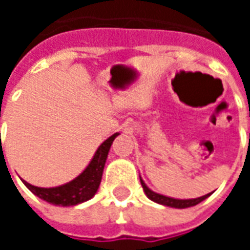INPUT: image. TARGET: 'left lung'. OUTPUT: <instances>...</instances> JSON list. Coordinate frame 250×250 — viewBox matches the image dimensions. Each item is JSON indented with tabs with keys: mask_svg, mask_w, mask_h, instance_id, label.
<instances>
[{
	"mask_svg": "<svg viewBox=\"0 0 250 250\" xmlns=\"http://www.w3.org/2000/svg\"><path fill=\"white\" fill-rule=\"evenodd\" d=\"M141 184L142 188L145 190V193L148 198L154 201V202H158L161 205H166V206H171V208H177V209H185V208H190V206H194V205L199 204L202 202L205 198H208L210 194H206L204 197H199V198H194V199H175V198H170V197H165V195H161V194L154 193L151 191L150 188H147L146 184L142 181L141 178Z\"/></svg>",
	"mask_w": 250,
	"mask_h": 250,
	"instance_id": "obj_1",
	"label": "left lung"
}]
</instances>
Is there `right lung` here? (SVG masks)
I'll list each match as a JSON object with an SVG mask.
<instances>
[{
	"instance_id": "add662e5",
	"label": "right lung",
	"mask_w": 250,
	"mask_h": 250,
	"mask_svg": "<svg viewBox=\"0 0 250 250\" xmlns=\"http://www.w3.org/2000/svg\"><path fill=\"white\" fill-rule=\"evenodd\" d=\"M118 135L119 134H114L112 136H109L107 141H104L98 148V151L95 152L92 161L88 165L87 168L69 184L62 185L59 188H44L33 186L25 181L22 182L39 198L44 199L49 204L57 205V206H73V205L88 201L98 191L99 185L102 182L103 168L107 155H108L109 147Z\"/></svg>"
}]
</instances>
